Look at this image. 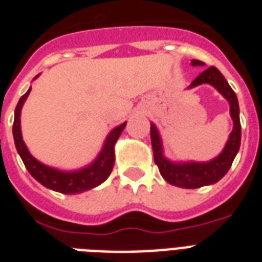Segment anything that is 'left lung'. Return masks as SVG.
Segmentation results:
<instances>
[{
    "label": "left lung",
    "mask_w": 262,
    "mask_h": 262,
    "mask_svg": "<svg viewBox=\"0 0 262 262\" xmlns=\"http://www.w3.org/2000/svg\"><path fill=\"white\" fill-rule=\"evenodd\" d=\"M193 65H204L203 61L193 59ZM208 83L213 85L224 98L230 103V113H231L232 121H234V129H232L230 139H228L226 148L216 159L208 162V163H182L175 164L168 162L163 156L162 151V143H160L159 133L156 130L154 123H151V143L154 149V158H155L156 166L159 167V171L170 185L185 189H195V187L205 186L211 183L217 182L220 178H223L226 172L230 170L234 158L239 151L241 145V121H239V106L235 92L228 85L227 80L224 79L215 67H209L208 69L200 73L193 83L191 87L200 85V84Z\"/></svg>",
    "instance_id": "8db88e82"
}]
</instances>
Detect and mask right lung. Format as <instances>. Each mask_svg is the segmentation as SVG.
Masks as SVG:
<instances>
[{"instance_id":"1","label":"right lung","mask_w":262,"mask_h":262,"mask_svg":"<svg viewBox=\"0 0 262 262\" xmlns=\"http://www.w3.org/2000/svg\"><path fill=\"white\" fill-rule=\"evenodd\" d=\"M31 88L23 95L18 100L16 110H14V121H13V137L16 149L18 155L21 158L23 163L27 167L28 172L34 177L38 182H40L43 186L49 187L51 190L59 191L63 194H75V193H81V191L90 190L92 187L98 186L102 182H104L107 177L110 175L113 166H114V145L118 140L119 135L122 133L123 127L126 122L115 127L107 137L104 147H103L100 155L94 163L88 167L75 172H62L54 168L47 167L45 164L31 156V154L27 149L26 144L21 139V130H20V113L24 100L30 94Z\"/></svg>"}]
</instances>
